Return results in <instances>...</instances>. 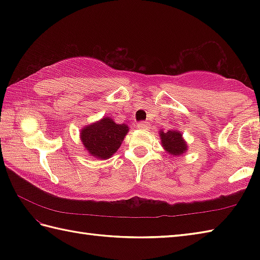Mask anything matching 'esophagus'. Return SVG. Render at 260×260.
<instances>
[{"label": "esophagus", "mask_w": 260, "mask_h": 260, "mask_svg": "<svg viewBox=\"0 0 260 260\" xmlns=\"http://www.w3.org/2000/svg\"><path fill=\"white\" fill-rule=\"evenodd\" d=\"M150 125H148L146 121H140V123H137V128L139 129H147Z\"/></svg>", "instance_id": "1"}]
</instances>
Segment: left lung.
<instances>
[{
    "instance_id": "left-lung-1",
    "label": "left lung",
    "mask_w": 260,
    "mask_h": 260,
    "mask_svg": "<svg viewBox=\"0 0 260 260\" xmlns=\"http://www.w3.org/2000/svg\"><path fill=\"white\" fill-rule=\"evenodd\" d=\"M159 140L164 151L172 156H181L187 152V144L183 135L178 129H170L168 132L159 131Z\"/></svg>"
}]
</instances>
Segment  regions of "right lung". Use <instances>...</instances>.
Here are the masks:
<instances>
[{"label":"right lung","instance_id":"right-lung-1","mask_svg":"<svg viewBox=\"0 0 260 260\" xmlns=\"http://www.w3.org/2000/svg\"><path fill=\"white\" fill-rule=\"evenodd\" d=\"M128 133V125L117 124L109 116L85 126L80 131V140L85 151L97 159H107L118 151Z\"/></svg>","mask_w":260,"mask_h":260}]
</instances>
